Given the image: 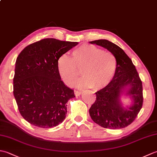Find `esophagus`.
<instances>
[{"label":"esophagus","mask_w":157,"mask_h":157,"mask_svg":"<svg viewBox=\"0 0 157 157\" xmlns=\"http://www.w3.org/2000/svg\"><path fill=\"white\" fill-rule=\"evenodd\" d=\"M74 94L76 96H78L82 94V92L81 91H78V90H74Z\"/></svg>","instance_id":"1"}]
</instances>
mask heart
Instances as JSON below:
<instances>
[{"label": "heart", "mask_w": 157, "mask_h": 157, "mask_svg": "<svg viewBox=\"0 0 157 157\" xmlns=\"http://www.w3.org/2000/svg\"><path fill=\"white\" fill-rule=\"evenodd\" d=\"M117 65L115 56L111 52L91 44L73 50L71 58L63 55L57 61L59 73L66 85H74L81 70L84 77L77 86L94 90L103 88L109 84L115 75Z\"/></svg>", "instance_id": "heart-1"}]
</instances>
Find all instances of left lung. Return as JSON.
I'll return each mask as SVG.
<instances>
[{
	"mask_svg": "<svg viewBox=\"0 0 157 157\" xmlns=\"http://www.w3.org/2000/svg\"><path fill=\"white\" fill-rule=\"evenodd\" d=\"M106 48L115 56L117 69L112 80L105 88L96 92V101L89 110L96 123L104 128H124L134 121L143 104L142 82L135 65L123 50L107 40L90 42ZM126 87L132 98V105L125 108L120 102V96Z\"/></svg>",
	"mask_w": 157,
	"mask_h": 157,
	"instance_id": "left-lung-1",
	"label": "left lung"
}]
</instances>
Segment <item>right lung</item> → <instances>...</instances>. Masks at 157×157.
<instances>
[{
    "instance_id": "add662e5",
    "label": "right lung",
    "mask_w": 157,
    "mask_h": 157,
    "mask_svg": "<svg viewBox=\"0 0 157 157\" xmlns=\"http://www.w3.org/2000/svg\"><path fill=\"white\" fill-rule=\"evenodd\" d=\"M78 44L45 38L27 46L19 53L13 94L20 114L30 124L50 128L64 121L67 102L75 95L61 79L57 61Z\"/></svg>"
}]
</instances>
